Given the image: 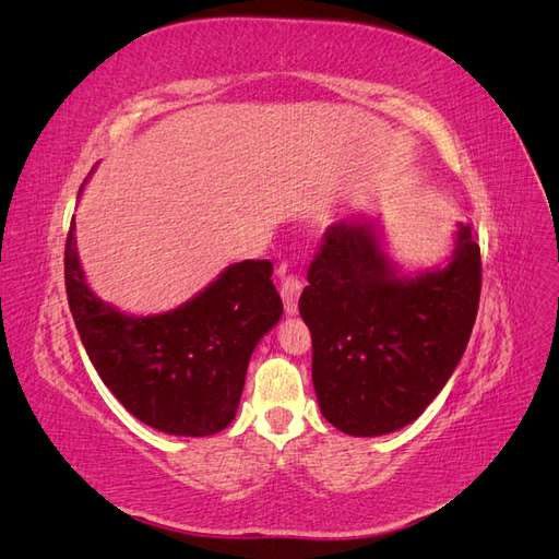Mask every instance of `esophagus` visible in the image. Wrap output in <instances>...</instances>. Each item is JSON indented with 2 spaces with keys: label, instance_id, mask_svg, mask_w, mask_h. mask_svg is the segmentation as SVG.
Instances as JSON below:
<instances>
[{
  "label": "esophagus",
  "instance_id": "34e87169",
  "mask_svg": "<svg viewBox=\"0 0 559 559\" xmlns=\"http://www.w3.org/2000/svg\"><path fill=\"white\" fill-rule=\"evenodd\" d=\"M302 292V282L294 275H282V286H280V294L284 300V312L286 314H296L298 312V298Z\"/></svg>",
  "mask_w": 559,
  "mask_h": 559
}]
</instances>
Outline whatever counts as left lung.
<instances>
[{
  "label": "left lung",
  "mask_w": 559,
  "mask_h": 559,
  "mask_svg": "<svg viewBox=\"0 0 559 559\" xmlns=\"http://www.w3.org/2000/svg\"><path fill=\"white\" fill-rule=\"evenodd\" d=\"M298 310L312 333L321 415L349 436L411 425L441 394L468 345L480 300V247L456 224L448 263L405 275L378 218L333 224Z\"/></svg>",
  "instance_id": "obj_1"
}]
</instances>
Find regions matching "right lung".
Listing matches in <instances>:
<instances>
[{"instance_id": "obj_1", "label": "right lung", "mask_w": 559, "mask_h": 559, "mask_svg": "<svg viewBox=\"0 0 559 559\" xmlns=\"http://www.w3.org/2000/svg\"><path fill=\"white\" fill-rule=\"evenodd\" d=\"M270 277V261L233 263L183 306L142 317L93 294L74 222L64 247L67 300L97 376L130 415L173 436L218 433L238 413L251 352L282 317Z\"/></svg>"}]
</instances>
